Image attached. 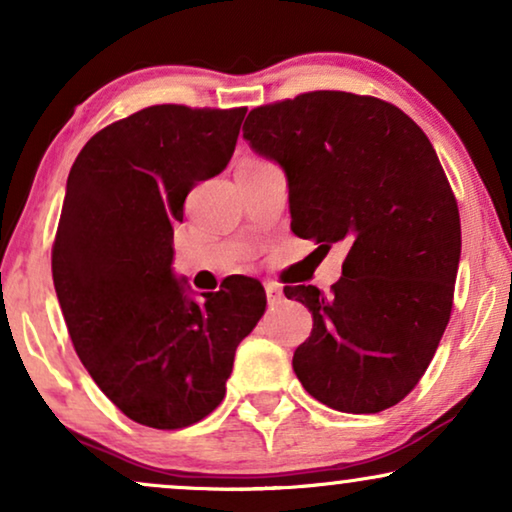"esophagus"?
Segmentation results:
<instances>
[{"mask_svg": "<svg viewBox=\"0 0 512 512\" xmlns=\"http://www.w3.org/2000/svg\"><path fill=\"white\" fill-rule=\"evenodd\" d=\"M265 296H268V303H279L284 298L282 286L277 282H265Z\"/></svg>", "mask_w": 512, "mask_h": 512, "instance_id": "esophagus-1", "label": "esophagus"}]
</instances>
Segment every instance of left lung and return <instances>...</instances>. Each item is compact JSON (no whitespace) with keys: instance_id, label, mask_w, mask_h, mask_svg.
I'll list each match as a JSON object with an SVG mask.
<instances>
[{"instance_id":"1","label":"left lung","mask_w":512,"mask_h":512,"mask_svg":"<svg viewBox=\"0 0 512 512\" xmlns=\"http://www.w3.org/2000/svg\"><path fill=\"white\" fill-rule=\"evenodd\" d=\"M244 139L284 170L293 233L349 247L331 296L284 286L312 312L298 380L333 410L391 408L429 368L452 312L461 223L436 149L394 104L342 90L251 109Z\"/></svg>"}]
</instances>
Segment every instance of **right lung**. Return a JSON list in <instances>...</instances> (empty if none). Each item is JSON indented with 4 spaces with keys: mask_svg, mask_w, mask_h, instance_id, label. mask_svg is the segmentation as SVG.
Wrapping results in <instances>:
<instances>
[{
    "mask_svg": "<svg viewBox=\"0 0 512 512\" xmlns=\"http://www.w3.org/2000/svg\"><path fill=\"white\" fill-rule=\"evenodd\" d=\"M244 114L146 107L90 137L69 170L53 244L62 317L104 396L151 429H184L223 401L235 349L265 312L256 279L200 303L172 270L186 195L226 170Z\"/></svg>",
    "mask_w": 512,
    "mask_h": 512,
    "instance_id": "1",
    "label": "right lung"
}]
</instances>
